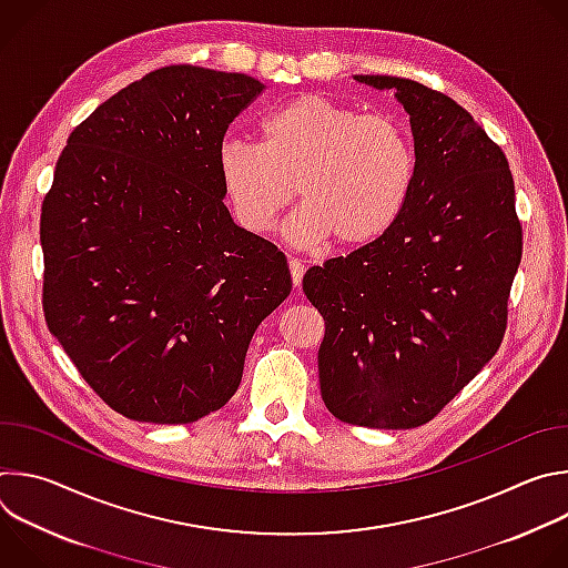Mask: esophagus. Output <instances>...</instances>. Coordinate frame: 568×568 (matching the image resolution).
<instances>
[{
	"instance_id": "1",
	"label": "esophagus",
	"mask_w": 568,
	"mask_h": 568,
	"mask_svg": "<svg viewBox=\"0 0 568 568\" xmlns=\"http://www.w3.org/2000/svg\"><path fill=\"white\" fill-rule=\"evenodd\" d=\"M287 265H290V276H292V285H294V287H298V285H301V281H303L305 267H303V263H301L298 258H290V261H287Z\"/></svg>"
}]
</instances>
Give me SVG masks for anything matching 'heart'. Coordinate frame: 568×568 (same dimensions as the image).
I'll return each instance as SVG.
<instances>
[{"label": "heart", "instance_id": "heart-1", "mask_svg": "<svg viewBox=\"0 0 568 568\" xmlns=\"http://www.w3.org/2000/svg\"><path fill=\"white\" fill-rule=\"evenodd\" d=\"M261 145L226 141L217 173L237 222L270 231L298 197L287 226L298 245L335 237L342 250L382 240L402 217L416 182L409 130L390 114H362L323 94H301L258 125Z\"/></svg>", "mask_w": 568, "mask_h": 568}]
</instances>
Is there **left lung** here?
Segmentation results:
<instances>
[{
    "instance_id": "obj_1",
    "label": "left lung",
    "mask_w": 568,
    "mask_h": 568,
    "mask_svg": "<svg viewBox=\"0 0 568 568\" xmlns=\"http://www.w3.org/2000/svg\"><path fill=\"white\" fill-rule=\"evenodd\" d=\"M395 90L412 116L416 182L397 224L303 276L326 321L318 384L351 425L414 429L493 359L521 263L515 182L501 148L456 101L409 78L355 75Z\"/></svg>"
}]
</instances>
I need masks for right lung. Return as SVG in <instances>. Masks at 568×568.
Returning <instances> with one entry per match:
<instances>
[{"mask_svg": "<svg viewBox=\"0 0 568 568\" xmlns=\"http://www.w3.org/2000/svg\"><path fill=\"white\" fill-rule=\"evenodd\" d=\"M265 85L171 64L75 125L42 202V310L116 414L195 423L231 399L261 321L290 294L283 252L233 224L217 152Z\"/></svg>", "mask_w": 568, "mask_h": 568, "instance_id": "1", "label": "right lung"}]
</instances>
